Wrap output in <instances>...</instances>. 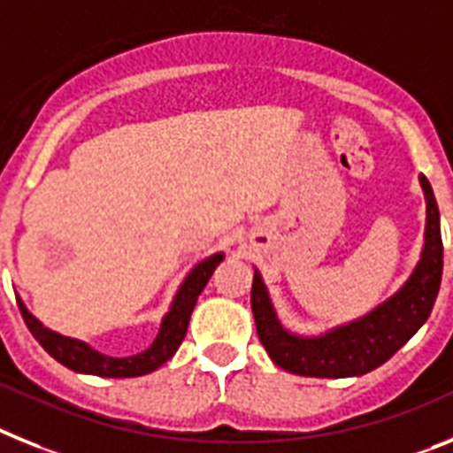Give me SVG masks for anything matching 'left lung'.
I'll list each match as a JSON object with an SVG mask.
<instances>
[{
	"label": "left lung",
	"mask_w": 453,
	"mask_h": 453,
	"mask_svg": "<svg viewBox=\"0 0 453 453\" xmlns=\"http://www.w3.org/2000/svg\"><path fill=\"white\" fill-rule=\"evenodd\" d=\"M426 198V234L422 259L399 292L379 308L321 337H298L285 330L275 317L266 287L255 271L250 308L262 346L285 372L314 379H346L363 376L388 363L406 344L434 310L442 280V237L440 211L428 180L419 178Z\"/></svg>",
	"instance_id": "1"
}]
</instances>
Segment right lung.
<instances>
[{
  "label": "right lung",
  "mask_w": 453,
  "mask_h": 453,
  "mask_svg": "<svg viewBox=\"0 0 453 453\" xmlns=\"http://www.w3.org/2000/svg\"><path fill=\"white\" fill-rule=\"evenodd\" d=\"M221 259L223 253H216L191 269V273L184 278L182 287H180L175 298H173L171 310H168V314L164 317V321H161V328L159 333H157L155 342H152L143 353H136V356L129 357L104 356V353L90 349L86 342L58 335L54 330L45 328V326L25 308V303L19 301V298L18 305L27 328L31 330V335L36 337L38 344H41L54 360H58L61 365H65L68 369L80 373L107 376V379H132V376H143V373L155 372V369H159L161 365L175 356V351H178L180 344H182L184 335H187V326L188 319H191V312H194L196 308V301H198L204 285L210 282L216 266L221 265Z\"/></svg>",
  "instance_id": "add662e5"
}]
</instances>
